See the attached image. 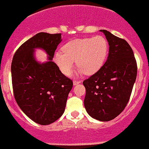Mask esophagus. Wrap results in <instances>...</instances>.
<instances>
[{
	"mask_svg": "<svg viewBox=\"0 0 149 149\" xmlns=\"http://www.w3.org/2000/svg\"><path fill=\"white\" fill-rule=\"evenodd\" d=\"M81 83V81H73V85H77V84H80Z\"/></svg>",
	"mask_w": 149,
	"mask_h": 149,
	"instance_id": "esophagus-1",
	"label": "esophagus"
}]
</instances>
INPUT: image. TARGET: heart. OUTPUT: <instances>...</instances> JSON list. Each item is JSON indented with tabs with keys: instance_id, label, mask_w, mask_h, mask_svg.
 Listing matches in <instances>:
<instances>
[{
	"instance_id": "1",
	"label": "heart",
	"mask_w": 149,
	"mask_h": 149,
	"mask_svg": "<svg viewBox=\"0 0 149 149\" xmlns=\"http://www.w3.org/2000/svg\"><path fill=\"white\" fill-rule=\"evenodd\" d=\"M108 49V42L103 36L77 39L66 43L63 52H55L54 62L66 76L71 73L75 61L79 73L93 74L103 65Z\"/></svg>"
}]
</instances>
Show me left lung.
Returning <instances> with one entry per match:
<instances>
[{
  "label": "left lung",
  "instance_id": "left-lung-1",
  "mask_svg": "<svg viewBox=\"0 0 149 149\" xmlns=\"http://www.w3.org/2000/svg\"><path fill=\"white\" fill-rule=\"evenodd\" d=\"M109 55L101 68L84 81V107L91 118L109 121L120 115L130 100L137 76V63L133 49L123 39L107 30Z\"/></svg>",
  "mask_w": 149,
  "mask_h": 149
}]
</instances>
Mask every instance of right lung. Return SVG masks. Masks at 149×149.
I'll return each mask as SVG.
<instances>
[{"mask_svg": "<svg viewBox=\"0 0 149 149\" xmlns=\"http://www.w3.org/2000/svg\"><path fill=\"white\" fill-rule=\"evenodd\" d=\"M61 34L40 32L22 45L13 55L11 78L13 95L19 107L31 120L42 125L51 124L65 111L73 81L52 62ZM42 48L49 61L40 64L33 51Z\"/></svg>", "mask_w": 149, "mask_h": 149, "instance_id": "obj_1", "label": "right lung"}]
</instances>
